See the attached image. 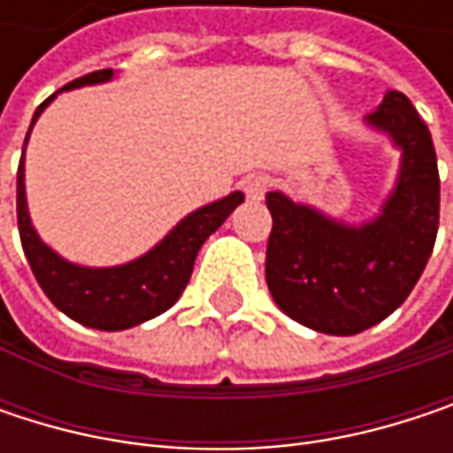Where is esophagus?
<instances>
[{
  "label": "esophagus",
  "mask_w": 453,
  "mask_h": 453,
  "mask_svg": "<svg viewBox=\"0 0 453 453\" xmlns=\"http://www.w3.org/2000/svg\"><path fill=\"white\" fill-rule=\"evenodd\" d=\"M267 188H270V178L267 175H251V178H246L243 180V191H246V196L249 199H262L265 194H267Z\"/></svg>",
  "instance_id": "esophagus-1"
}]
</instances>
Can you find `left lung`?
I'll return each mask as SVG.
<instances>
[{
  "mask_svg": "<svg viewBox=\"0 0 453 453\" xmlns=\"http://www.w3.org/2000/svg\"><path fill=\"white\" fill-rule=\"evenodd\" d=\"M365 126L399 149V173L375 218L346 223L280 191L265 278L275 304L327 335H354L396 312L419 280L438 233L441 180L427 126L402 91H386Z\"/></svg>",
  "mask_w": 453,
  "mask_h": 453,
  "instance_id": "left-lung-1",
  "label": "left lung"
}]
</instances>
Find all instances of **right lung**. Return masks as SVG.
Masks as SVG:
<instances>
[{
    "label": "right lung",
    "instance_id": "obj_1",
    "mask_svg": "<svg viewBox=\"0 0 453 453\" xmlns=\"http://www.w3.org/2000/svg\"><path fill=\"white\" fill-rule=\"evenodd\" d=\"M112 78H115V70H96L67 83L57 94L107 83ZM57 94H51L34 112L28 136L36 120L42 118V112L57 99ZM28 136H26V143H28ZM26 143H23V159L18 167V230H20L26 259L39 286L49 296V302L70 319L94 330H110V333L128 330L151 317L167 312L180 299L186 283L191 280L194 262H196L202 243L223 226L227 215L243 202V194L233 191L218 202H210L188 212L159 243H154L146 254H141L131 262L112 265V267L75 265L59 257L49 243H44L31 223L28 196H26Z\"/></svg>",
    "mask_w": 453,
    "mask_h": 453
}]
</instances>
